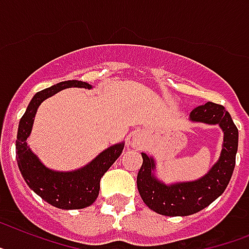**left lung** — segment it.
Masks as SVG:
<instances>
[{"label": "left lung", "mask_w": 249, "mask_h": 249, "mask_svg": "<svg viewBox=\"0 0 249 249\" xmlns=\"http://www.w3.org/2000/svg\"><path fill=\"white\" fill-rule=\"evenodd\" d=\"M190 121L219 124L224 132L220 158L202 178L192 182L165 184L154 176L155 161L142 153L137 174V190L147 206L165 216H188L207 207L223 194L231 182L238 150V128L223 106L207 102L195 108Z\"/></svg>", "instance_id": "1"}]
</instances>
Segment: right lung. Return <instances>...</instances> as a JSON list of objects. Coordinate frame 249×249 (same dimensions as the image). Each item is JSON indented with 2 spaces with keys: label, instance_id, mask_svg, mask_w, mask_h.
<instances>
[{
  "label": "right lung",
  "instance_id": "right-lung-1",
  "mask_svg": "<svg viewBox=\"0 0 249 249\" xmlns=\"http://www.w3.org/2000/svg\"><path fill=\"white\" fill-rule=\"evenodd\" d=\"M67 88L91 89L92 86L84 81L69 80L36 92L18 123L16 159L26 184L36 195L54 207L76 210L90 206L96 200L100 190V179L122 154L124 143H116L108 147L88 165L72 172H55L43 165L36 154L29 149L26 139L32 132L34 117L43 100Z\"/></svg>",
  "mask_w": 249,
  "mask_h": 249
}]
</instances>
